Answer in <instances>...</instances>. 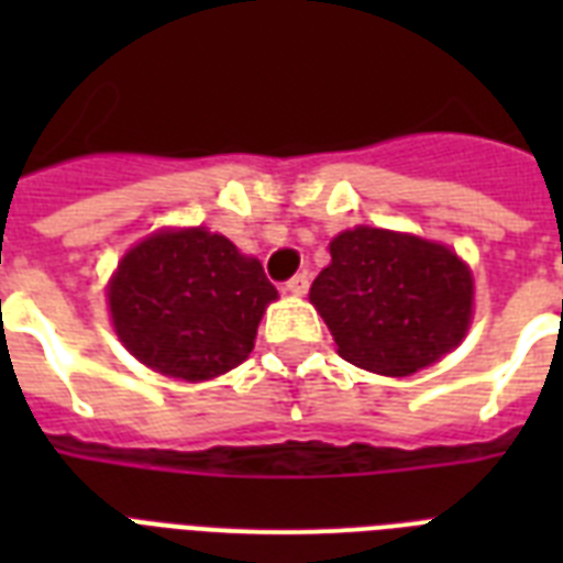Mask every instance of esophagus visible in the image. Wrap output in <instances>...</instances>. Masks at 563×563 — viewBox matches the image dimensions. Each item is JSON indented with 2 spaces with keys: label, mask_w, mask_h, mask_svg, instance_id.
I'll return each mask as SVG.
<instances>
[{
  "label": "esophagus",
  "mask_w": 563,
  "mask_h": 563,
  "mask_svg": "<svg viewBox=\"0 0 563 563\" xmlns=\"http://www.w3.org/2000/svg\"><path fill=\"white\" fill-rule=\"evenodd\" d=\"M307 289H309L307 274H295V277L286 283V291H291V295H307Z\"/></svg>",
  "instance_id": "1"
}]
</instances>
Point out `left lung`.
Segmentation results:
<instances>
[{
  "mask_svg": "<svg viewBox=\"0 0 563 563\" xmlns=\"http://www.w3.org/2000/svg\"><path fill=\"white\" fill-rule=\"evenodd\" d=\"M333 263L309 300L342 360L385 376L427 368L462 342L473 312V277L444 245L379 228L344 230Z\"/></svg>",
  "mask_w": 563,
  "mask_h": 563,
  "instance_id": "obj_1",
  "label": "left lung"
}]
</instances>
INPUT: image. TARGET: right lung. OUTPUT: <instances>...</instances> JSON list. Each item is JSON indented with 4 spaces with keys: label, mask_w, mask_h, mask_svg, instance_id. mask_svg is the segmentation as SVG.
Instances as JSON below:
<instances>
[{
    "label": "right lung",
    "mask_w": 563,
    "mask_h": 563,
    "mask_svg": "<svg viewBox=\"0 0 563 563\" xmlns=\"http://www.w3.org/2000/svg\"><path fill=\"white\" fill-rule=\"evenodd\" d=\"M274 298L260 260L203 228L163 230L131 247L108 289L128 351L189 383L242 365Z\"/></svg>",
    "instance_id": "right-lung-1"
}]
</instances>
